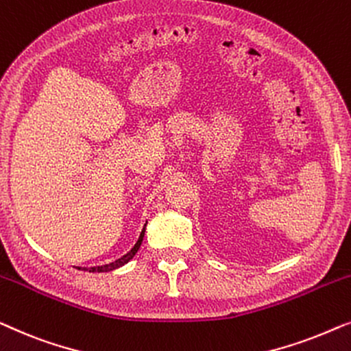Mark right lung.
I'll return each instance as SVG.
<instances>
[{"instance_id": "add662e5", "label": "right lung", "mask_w": 351, "mask_h": 351, "mask_svg": "<svg viewBox=\"0 0 351 351\" xmlns=\"http://www.w3.org/2000/svg\"><path fill=\"white\" fill-rule=\"evenodd\" d=\"M145 229H146V224H145V227H143V230H141V234H140V239H138L135 246H133V248H132L130 251H128L127 254H124V256H122V258H119V259H116L114 263H110V264H106V265H98V267H90V269H88V272H111V270L119 269V267H122V265H124V264H127L128 261L133 259V256L136 254V251L140 250L141 241H143V237H145ZM84 270H86V269H84Z\"/></svg>"}]
</instances>
